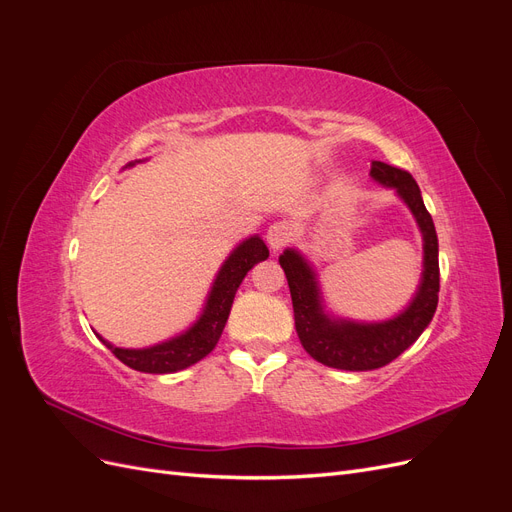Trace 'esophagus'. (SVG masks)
<instances>
[{"mask_svg": "<svg viewBox=\"0 0 512 512\" xmlns=\"http://www.w3.org/2000/svg\"><path fill=\"white\" fill-rule=\"evenodd\" d=\"M290 237H292V228L286 222H275L267 230V243H269V247H271L273 252L282 250L284 245H288Z\"/></svg>", "mask_w": 512, "mask_h": 512, "instance_id": "1", "label": "esophagus"}]
</instances>
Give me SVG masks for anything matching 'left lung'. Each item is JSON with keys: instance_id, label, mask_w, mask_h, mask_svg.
Segmentation results:
<instances>
[{"instance_id": "8db88e82", "label": "left lung", "mask_w": 512, "mask_h": 512, "mask_svg": "<svg viewBox=\"0 0 512 512\" xmlns=\"http://www.w3.org/2000/svg\"><path fill=\"white\" fill-rule=\"evenodd\" d=\"M371 177L397 190V194L406 200L418 228L423 232L425 271L416 297L406 312H401L393 320L376 324L331 320L322 312L320 290L312 267L294 250H286L280 256V265L286 273L292 297L294 327H297L303 348L318 363L346 371H369L395 361L401 352L416 342L418 335L431 322L433 314H436L440 292L438 235L414 177L404 168L378 160L371 162Z\"/></svg>"}]
</instances>
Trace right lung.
<instances>
[{
	"mask_svg": "<svg viewBox=\"0 0 512 512\" xmlns=\"http://www.w3.org/2000/svg\"><path fill=\"white\" fill-rule=\"evenodd\" d=\"M267 258L269 250L260 237H250L243 241L237 250L228 256L218 277H215V284L209 292L203 316L196 320L190 331L170 339V342L145 350L117 348L98 335L100 342L111 350L123 365H128L136 371H143V374H173V371L198 363L215 348V344H218L243 277L256 262Z\"/></svg>",
	"mask_w": 512,
	"mask_h": 512,
	"instance_id": "1",
	"label": "right lung"
}]
</instances>
